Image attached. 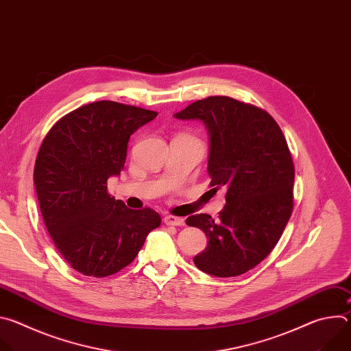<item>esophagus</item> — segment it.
I'll return each instance as SVG.
<instances>
[{
  "label": "esophagus",
  "mask_w": 351,
  "mask_h": 351,
  "mask_svg": "<svg viewBox=\"0 0 351 351\" xmlns=\"http://www.w3.org/2000/svg\"><path fill=\"white\" fill-rule=\"evenodd\" d=\"M164 222L169 226H183L184 225V218H179V217H173V215H167L164 218Z\"/></svg>",
  "instance_id": "esophagus-1"
}]
</instances>
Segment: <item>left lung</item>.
Returning a JSON list of instances; mask_svg holds the SVG:
<instances>
[{
  "mask_svg": "<svg viewBox=\"0 0 351 351\" xmlns=\"http://www.w3.org/2000/svg\"><path fill=\"white\" fill-rule=\"evenodd\" d=\"M173 117L204 123L211 186L226 190L218 221L208 214L186 219L208 237L195 267L218 278L253 269L272 252L293 210L294 165L280 128L268 112L223 95L198 99Z\"/></svg>",
  "mask_w": 351,
  "mask_h": 351,
  "instance_id": "1",
  "label": "left lung"
}]
</instances>
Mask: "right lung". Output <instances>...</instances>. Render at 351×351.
<instances>
[{"label": "right lung", "mask_w": 351, "mask_h": 351, "mask_svg": "<svg viewBox=\"0 0 351 351\" xmlns=\"http://www.w3.org/2000/svg\"><path fill=\"white\" fill-rule=\"evenodd\" d=\"M157 115L97 101L61 118L41 143L34 165L41 215L61 256L83 275L119 272L161 225L158 213L130 210L107 191L123 169L130 136Z\"/></svg>", "instance_id": "right-lung-1"}]
</instances>
